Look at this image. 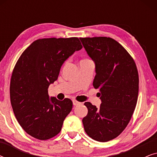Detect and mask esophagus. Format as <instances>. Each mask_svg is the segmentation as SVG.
Returning a JSON list of instances; mask_svg holds the SVG:
<instances>
[{
    "label": "esophagus",
    "instance_id": "obj_1",
    "mask_svg": "<svg viewBox=\"0 0 157 157\" xmlns=\"http://www.w3.org/2000/svg\"><path fill=\"white\" fill-rule=\"evenodd\" d=\"M80 104H81L80 102L77 101L76 100H73V104H74V106H77V105H79Z\"/></svg>",
    "mask_w": 157,
    "mask_h": 157
}]
</instances>
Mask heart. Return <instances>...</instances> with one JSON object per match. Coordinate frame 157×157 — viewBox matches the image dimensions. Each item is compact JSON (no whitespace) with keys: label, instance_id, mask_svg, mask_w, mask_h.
<instances>
[{"label":"heart","instance_id":"1","mask_svg":"<svg viewBox=\"0 0 157 157\" xmlns=\"http://www.w3.org/2000/svg\"><path fill=\"white\" fill-rule=\"evenodd\" d=\"M85 60H86V59H85ZM82 61H83V60H82Z\"/></svg>","mask_w":157,"mask_h":157}]
</instances>
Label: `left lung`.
Here are the masks:
<instances>
[{
    "label": "left lung",
    "instance_id": "obj_1",
    "mask_svg": "<svg viewBox=\"0 0 157 157\" xmlns=\"http://www.w3.org/2000/svg\"><path fill=\"white\" fill-rule=\"evenodd\" d=\"M96 65L93 86L100 90L99 108L84 103L88 113L82 120L88 136L105 142L117 138L129 123L139 94V74L127 51L109 37L80 38Z\"/></svg>",
    "mask_w": 157,
    "mask_h": 157
}]
</instances>
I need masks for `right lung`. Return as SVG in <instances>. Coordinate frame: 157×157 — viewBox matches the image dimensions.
Segmentation results:
<instances>
[{"mask_svg":"<svg viewBox=\"0 0 157 157\" xmlns=\"http://www.w3.org/2000/svg\"><path fill=\"white\" fill-rule=\"evenodd\" d=\"M81 48L76 37L40 38L17 61L10 79V102L17 121L28 134L46 140L61 132L73 102L67 98H50L48 89L57 80L63 62Z\"/></svg>","mask_w":157,"mask_h":157,"instance_id":"add662e5","label":"right lung"}]
</instances>
